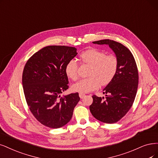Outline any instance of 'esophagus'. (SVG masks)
Wrapping results in <instances>:
<instances>
[{
  "label": "esophagus",
  "mask_w": 158,
  "mask_h": 158,
  "mask_svg": "<svg viewBox=\"0 0 158 158\" xmlns=\"http://www.w3.org/2000/svg\"><path fill=\"white\" fill-rule=\"evenodd\" d=\"M79 95L80 98L82 99V98H84V96H85V94H84V93H81V92H80L79 94Z\"/></svg>",
  "instance_id": "esophagus-1"
}]
</instances>
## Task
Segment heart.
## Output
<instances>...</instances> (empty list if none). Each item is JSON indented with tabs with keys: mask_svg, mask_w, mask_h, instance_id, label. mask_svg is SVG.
<instances>
[{
	"mask_svg": "<svg viewBox=\"0 0 158 158\" xmlns=\"http://www.w3.org/2000/svg\"><path fill=\"white\" fill-rule=\"evenodd\" d=\"M83 64L90 66L89 77L79 80L72 86L75 92L86 93L98 89L100 85H107L114 78L117 73L118 62L114 55H106V52L96 49H90L83 52L79 56ZM78 65L75 60H70L65 66L67 77L75 81L77 79Z\"/></svg>",
	"mask_w": 158,
	"mask_h": 158,
	"instance_id": "obj_1",
	"label": "heart"
}]
</instances>
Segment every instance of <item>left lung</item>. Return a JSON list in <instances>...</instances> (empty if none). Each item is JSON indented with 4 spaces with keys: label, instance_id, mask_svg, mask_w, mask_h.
<instances>
[{
    "label": "left lung",
    "instance_id": "left-lung-1",
    "mask_svg": "<svg viewBox=\"0 0 158 158\" xmlns=\"http://www.w3.org/2000/svg\"><path fill=\"white\" fill-rule=\"evenodd\" d=\"M93 44L108 45L117 58L118 67L113 80L103 89L106 98L93 95L90 110L98 120L116 123L129 111L135 100L139 83L137 64L131 51L120 43L106 39Z\"/></svg>",
    "mask_w": 158,
    "mask_h": 158
}]
</instances>
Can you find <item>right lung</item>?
Returning a JSON list of instances; mask_svg holds the SVG:
<instances>
[{
  "label": "right lung",
  "mask_w": 158,
  "mask_h": 158,
  "mask_svg": "<svg viewBox=\"0 0 158 158\" xmlns=\"http://www.w3.org/2000/svg\"><path fill=\"white\" fill-rule=\"evenodd\" d=\"M76 51L64 45L45 47L29 58L23 69L22 84L29 109L41 124L50 128L69 122L80 100L78 92L60 97L69 88L65 66L77 55Z\"/></svg>",
  "instance_id": "obj_1"
}]
</instances>
